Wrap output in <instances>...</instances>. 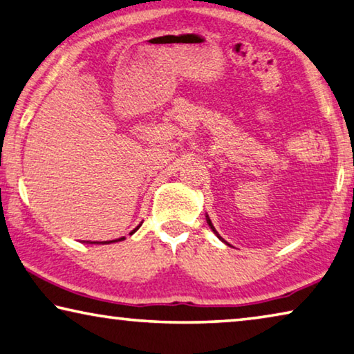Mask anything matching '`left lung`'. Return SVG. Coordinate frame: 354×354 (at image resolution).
Segmentation results:
<instances>
[{"label":"left lung","mask_w":354,"mask_h":354,"mask_svg":"<svg viewBox=\"0 0 354 354\" xmlns=\"http://www.w3.org/2000/svg\"><path fill=\"white\" fill-rule=\"evenodd\" d=\"M206 222H207V225H209V227L212 228V232H214V233L217 234V232H216V228H214V227H212V223H211V221H209V217H206ZM218 238H221V236H218Z\"/></svg>","instance_id":"obj_1"}]
</instances>
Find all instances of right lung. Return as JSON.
Returning a JSON list of instances; mask_svg holds the SVG:
<instances>
[{
	"instance_id": "add662e5",
	"label": "right lung",
	"mask_w": 354,
	"mask_h": 354,
	"mask_svg": "<svg viewBox=\"0 0 354 354\" xmlns=\"http://www.w3.org/2000/svg\"><path fill=\"white\" fill-rule=\"evenodd\" d=\"M138 227H140V225H138ZM138 227H137V228H138ZM137 228H136V230H137ZM136 230H133V232H136ZM133 232H132V233H133ZM132 233H131V234H132ZM122 239H124V238H120V239H116V241H122ZM110 243H113V241H110Z\"/></svg>"
}]
</instances>
